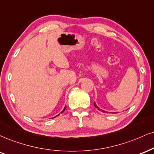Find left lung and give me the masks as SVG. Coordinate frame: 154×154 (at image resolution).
Masks as SVG:
<instances>
[{
    "label": "left lung",
    "mask_w": 154,
    "mask_h": 154,
    "mask_svg": "<svg viewBox=\"0 0 154 154\" xmlns=\"http://www.w3.org/2000/svg\"><path fill=\"white\" fill-rule=\"evenodd\" d=\"M94 106H95V107H96V109H98V111H103V112H106V111H103V110H100V109H99V108H98V106H96V103H95V102H94Z\"/></svg>",
    "instance_id": "1"
}]
</instances>
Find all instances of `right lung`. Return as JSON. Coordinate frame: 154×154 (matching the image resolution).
Returning a JSON list of instances; mask_svg holds the SVG:
<instances>
[{
    "instance_id": "right-lung-1",
    "label": "right lung",
    "mask_w": 154,
    "mask_h": 154,
    "mask_svg": "<svg viewBox=\"0 0 154 154\" xmlns=\"http://www.w3.org/2000/svg\"><path fill=\"white\" fill-rule=\"evenodd\" d=\"M66 109V106H65V107H64V109H63V111H62V112H60V113H62L64 111H65V109ZM58 115H59V114H58Z\"/></svg>"
}]
</instances>
